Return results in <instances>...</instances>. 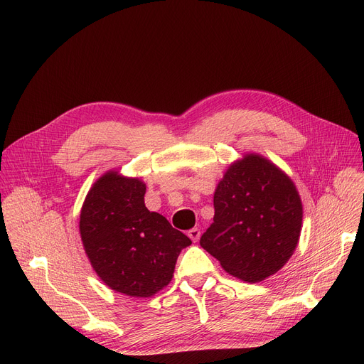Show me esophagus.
Masks as SVG:
<instances>
[{"label":"esophagus","instance_id":"1","mask_svg":"<svg viewBox=\"0 0 364 364\" xmlns=\"http://www.w3.org/2000/svg\"><path fill=\"white\" fill-rule=\"evenodd\" d=\"M188 236L191 237L192 242H198L200 237H201V230H200L198 228H193V229H191V230L188 232Z\"/></svg>","mask_w":364,"mask_h":364}]
</instances>
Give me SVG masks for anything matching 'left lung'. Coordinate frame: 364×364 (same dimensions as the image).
<instances>
[{"instance_id":"1","label":"left lung","mask_w":364,"mask_h":364,"mask_svg":"<svg viewBox=\"0 0 364 364\" xmlns=\"http://www.w3.org/2000/svg\"><path fill=\"white\" fill-rule=\"evenodd\" d=\"M303 207L291 179L259 154L235 161L214 192V221L200 245L230 275L258 283L290 259Z\"/></svg>"}]
</instances>
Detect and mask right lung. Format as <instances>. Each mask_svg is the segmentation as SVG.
I'll return each mask as SVG.
<instances>
[{
	"mask_svg": "<svg viewBox=\"0 0 364 364\" xmlns=\"http://www.w3.org/2000/svg\"><path fill=\"white\" fill-rule=\"evenodd\" d=\"M146 183L110 171L82 204L80 235L90 264L112 290L150 297L172 282L181 250L192 242L144 204Z\"/></svg>",
	"mask_w": 364,
	"mask_h": 364,
	"instance_id": "add662e5",
	"label": "right lung"
}]
</instances>
